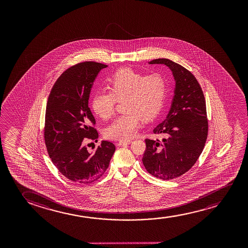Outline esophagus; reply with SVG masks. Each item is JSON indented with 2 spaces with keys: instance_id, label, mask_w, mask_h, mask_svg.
Returning <instances> with one entry per match:
<instances>
[{
  "instance_id": "esophagus-1",
  "label": "esophagus",
  "mask_w": 248,
  "mask_h": 248,
  "mask_svg": "<svg viewBox=\"0 0 248 248\" xmlns=\"http://www.w3.org/2000/svg\"><path fill=\"white\" fill-rule=\"evenodd\" d=\"M131 143V140H119V142L117 143L118 146H123V145H127Z\"/></svg>"
}]
</instances>
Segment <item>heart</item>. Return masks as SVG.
I'll list each match as a JSON object with an SVG mask.
<instances>
[{"mask_svg": "<svg viewBox=\"0 0 248 248\" xmlns=\"http://www.w3.org/2000/svg\"><path fill=\"white\" fill-rule=\"evenodd\" d=\"M110 92H98L92 108L101 119H110L117 101H122L124 112L104 131L106 138L128 140L137 132L141 119H154L163 108L168 93V82L159 74L146 75L132 68H120L108 78Z\"/></svg>", "mask_w": 248, "mask_h": 248, "instance_id": "b5f03b06", "label": "heart"}]
</instances>
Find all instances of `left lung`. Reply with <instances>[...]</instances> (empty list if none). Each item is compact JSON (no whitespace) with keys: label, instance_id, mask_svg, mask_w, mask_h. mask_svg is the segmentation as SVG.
<instances>
[{"label":"left lung","instance_id":"left-lung-1","mask_svg":"<svg viewBox=\"0 0 248 248\" xmlns=\"http://www.w3.org/2000/svg\"><path fill=\"white\" fill-rule=\"evenodd\" d=\"M149 64L169 67L175 88L166 119L153 129L163 139H146L143 164L153 176L173 180L190 170L203 150L208 132L206 101L197 78L186 68L167 58Z\"/></svg>","mask_w":248,"mask_h":248}]
</instances>
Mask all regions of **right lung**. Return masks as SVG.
Masks as SVG:
<instances>
[{
  "label": "right lung",
  "instance_id": "1",
  "mask_svg": "<svg viewBox=\"0 0 248 248\" xmlns=\"http://www.w3.org/2000/svg\"><path fill=\"white\" fill-rule=\"evenodd\" d=\"M107 67L95 62L72 66L58 78L48 96L44 129L46 150L59 172L76 183L100 179L115 152V146L107 140L93 153L85 146L86 141L98 138L89 97L99 72Z\"/></svg>",
  "mask_w": 248,
  "mask_h": 248
}]
</instances>
